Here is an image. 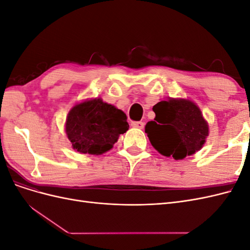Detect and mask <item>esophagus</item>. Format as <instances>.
Wrapping results in <instances>:
<instances>
[{"label": "esophagus", "instance_id": "34e87169", "mask_svg": "<svg viewBox=\"0 0 250 250\" xmlns=\"http://www.w3.org/2000/svg\"><path fill=\"white\" fill-rule=\"evenodd\" d=\"M131 126L134 128H140V129H143L144 128V123L143 122H132Z\"/></svg>", "mask_w": 250, "mask_h": 250}]
</instances>
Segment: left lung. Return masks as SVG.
Listing matches in <instances>:
<instances>
[{
    "label": "left lung",
    "instance_id": "1",
    "mask_svg": "<svg viewBox=\"0 0 250 250\" xmlns=\"http://www.w3.org/2000/svg\"><path fill=\"white\" fill-rule=\"evenodd\" d=\"M153 111L155 119L146 124L145 132L162 155L178 161L202 148L208 125L193 101L169 98L155 104Z\"/></svg>",
    "mask_w": 250,
    "mask_h": 250
}]
</instances>
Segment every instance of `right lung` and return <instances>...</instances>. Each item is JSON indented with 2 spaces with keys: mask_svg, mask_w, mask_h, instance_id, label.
I'll return each instance as SVG.
<instances>
[{
  "mask_svg": "<svg viewBox=\"0 0 250 250\" xmlns=\"http://www.w3.org/2000/svg\"><path fill=\"white\" fill-rule=\"evenodd\" d=\"M125 113L101 98L76 104L66 117L65 133L73 149L99 155L110 150L120 134L128 130Z\"/></svg>",
  "mask_w": 250,
  "mask_h": 250,
  "instance_id": "add662e5",
  "label": "right lung"
}]
</instances>
